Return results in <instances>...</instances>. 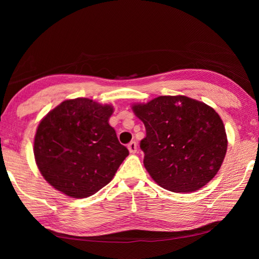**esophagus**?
<instances>
[{"label":"esophagus","instance_id":"esophagus-1","mask_svg":"<svg viewBox=\"0 0 259 259\" xmlns=\"http://www.w3.org/2000/svg\"><path fill=\"white\" fill-rule=\"evenodd\" d=\"M128 149H129V152L130 153H136L137 151V144L135 141H131L130 144L128 145Z\"/></svg>","mask_w":259,"mask_h":259}]
</instances>
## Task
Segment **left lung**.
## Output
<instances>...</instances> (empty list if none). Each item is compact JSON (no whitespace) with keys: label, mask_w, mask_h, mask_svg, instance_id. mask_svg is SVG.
Returning <instances> with one entry per match:
<instances>
[{"label":"left lung","mask_w":259,"mask_h":259,"mask_svg":"<svg viewBox=\"0 0 259 259\" xmlns=\"http://www.w3.org/2000/svg\"><path fill=\"white\" fill-rule=\"evenodd\" d=\"M133 110L146 126L140 141L147 171L162 188L192 192L208 184L227 151L223 120L206 103L161 96Z\"/></svg>","instance_id":"1"}]
</instances>
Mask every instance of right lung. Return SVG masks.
<instances>
[{
	"label": "right lung",
	"mask_w": 259,
	"mask_h": 259,
	"mask_svg": "<svg viewBox=\"0 0 259 259\" xmlns=\"http://www.w3.org/2000/svg\"><path fill=\"white\" fill-rule=\"evenodd\" d=\"M112 106L87 98L65 100L37 125L34 157L43 177L57 190L85 198L108 185L128 149L109 124Z\"/></svg>",
	"instance_id": "obj_1"
}]
</instances>
